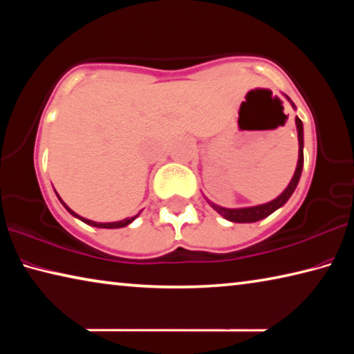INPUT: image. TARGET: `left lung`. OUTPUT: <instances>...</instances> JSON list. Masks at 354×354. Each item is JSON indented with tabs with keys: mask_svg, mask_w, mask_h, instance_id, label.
<instances>
[{
	"mask_svg": "<svg viewBox=\"0 0 354 354\" xmlns=\"http://www.w3.org/2000/svg\"><path fill=\"white\" fill-rule=\"evenodd\" d=\"M287 100H289V98H287ZM290 103H292V101H290ZM292 106L295 107V104H293V103H292ZM295 123H297V131H298V164H297L295 173H293V176L290 179L289 185L286 187V190L279 196H277L274 200L266 203V205L251 206V207H239V209L221 207L218 205H214L212 201H209L206 198L209 205H211L215 209V211H217L221 215V217L230 220V221H234V223H253V221H259L262 218L268 217V215L273 214L274 211H277V209H279L281 206L286 205L287 200L290 198L292 194L297 189L299 176H301L303 160H304V156H303V123L298 117L295 118Z\"/></svg>",
	"mask_w": 354,
	"mask_h": 354,
	"instance_id": "obj_1",
	"label": "left lung"
}]
</instances>
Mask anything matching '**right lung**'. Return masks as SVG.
<instances>
[{
    "instance_id": "right-lung-1",
    "label": "right lung",
    "mask_w": 354,
    "mask_h": 354,
    "mask_svg": "<svg viewBox=\"0 0 354 354\" xmlns=\"http://www.w3.org/2000/svg\"><path fill=\"white\" fill-rule=\"evenodd\" d=\"M57 195V194H56ZM57 198L61 200V196L57 195ZM61 203L64 205V207L67 209V211L73 215V217H76V218H80V220H82L84 223H87V225H91V226H95V227H107V230H113V227H123V226H128L131 221H134L137 217H139V214L137 215H134V217H129V218H124V220H120V221H112V223H98V221H92V220H87V218H84V217H81V215H77L76 212H73L71 211V209L65 205V203L61 200Z\"/></svg>"
}]
</instances>
